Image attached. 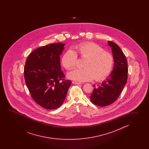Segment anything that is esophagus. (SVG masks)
Segmentation results:
<instances>
[{
	"label": "esophagus",
	"mask_w": 149,
	"mask_h": 149,
	"mask_svg": "<svg viewBox=\"0 0 149 149\" xmlns=\"http://www.w3.org/2000/svg\"><path fill=\"white\" fill-rule=\"evenodd\" d=\"M72 84H76V85H81L82 84L80 82H76V81H72Z\"/></svg>",
	"instance_id": "esophagus-1"
}]
</instances>
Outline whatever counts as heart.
I'll return each instance as SVG.
<instances>
[{"label": "heart", "mask_w": 149, "mask_h": 149, "mask_svg": "<svg viewBox=\"0 0 149 149\" xmlns=\"http://www.w3.org/2000/svg\"><path fill=\"white\" fill-rule=\"evenodd\" d=\"M75 52L69 49L62 57V64L67 70L76 66L77 55L86 58L84 69H74L69 72L68 77L77 81H96L105 79L111 73L114 64V57L110 53L105 52L100 45L94 42H84L74 47Z\"/></svg>", "instance_id": "obj_1"}]
</instances>
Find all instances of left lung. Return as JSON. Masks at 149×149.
I'll list each match as a JSON object with an SVG mask.
<instances>
[{
  "mask_svg": "<svg viewBox=\"0 0 149 149\" xmlns=\"http://www.w3.org/2000/svg\"><path fill=\"white\" fill-rule=\"evenodd\" d=\"M114 57L113 69L105 80L94 89L89 96L91 101L99 107H105L114 103L126 84L128 64L120 48L112 41H108Z\"/></svg>",
  "mask_w": 149,
  "mask_h": 149,
  "instance_id": "left-lung-1",
  "label": "left lung"
}]
</instances>
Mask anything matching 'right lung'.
<instances>
[{"mask_svg": "<svg viewBox=\"0 0 149 149\" xmlns=\"http://www.w3.org/2000/svg\"><path fill=\"white\" fill-rule=\"evenodd\" d=\"M64 45L57 42L38 48L25 62L26 85L33 100L46 109L54 110L63 104L72 83L64 79L61 68L60 55Z\"/></svg>", "mask_w": 149, "mask_h": 149, "instance_id": "right-lung-1", "label": "right lung"}]
</instances>
